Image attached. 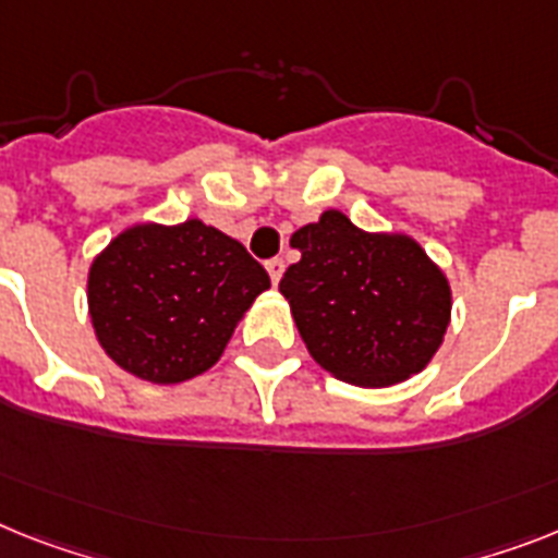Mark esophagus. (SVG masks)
I'll use <instances>...</instances> for the list:
<instances>
[{
	"mask_svg": "<svg viewBox=\"0 0 558 558\" xmlns=\"http://www.w3.org/2000/svg\"><path fill=\"white\" fill-rule=\"evenodd\" d=\"M283 269H287V264H283V257H271V260H266V271H269L271 283L278 287L280 278H283Z\"/></svg>",
	"mask_w": 558,
	"mask_h": 558,
	"instance_id": "34e87169",
	"label": "esophagus"
}]
</instances>
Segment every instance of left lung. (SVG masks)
<instances>
[{
    "instance_id": "left-lung-1",
    "label": "left lung",
    "mask_w": 558,
    "mask_h": 558,
    "mask_svg": "<svg viewBox=\"0 0 558 558\" xmlns=\"http://www.w3.org/2000/svg\"><path fill=\"white\" fill-rule=\"evenodd\" d=\"M280 280L308 354L337 380L386 388L423 372L451 323V287L414 238L363 232L337 209L289 241Z\"/></svg>"
}]
</instances>
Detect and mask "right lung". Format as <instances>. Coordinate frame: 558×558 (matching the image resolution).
Returning <instances> with one entry per match:
<instances>
[{
	"mask_svg": "<svg viewBox=\"0 0 558 558\" xmlns=\"http://www.w3.org/2000/svg\"><path fill=\"white\" fill-rule=\"evenodd\" d=\"M269 289L243 243L190 218L135 223L87 275V308L107 357L149 383H184L221 360L229 337Z\"/></svg>",
	"mask_w": 558,
	"mask_h": 558,
	"instance_id": "1",
	"label": "right lung"
}]
</instances>
